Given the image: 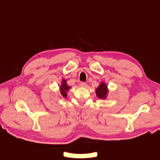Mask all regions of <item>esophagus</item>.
<instances>
[{
	"mask_svg": "<svg viewBox=\"0 0 160 160\" xmlns=\"http://www.w3.org/2000/svg\"><path fill=\"white\" fill-rule=\"evenodd\" d=\"M80 86L81 87H87V84L86 82H81L80 83Z\"/></svg>",
	"mask_w": 160,
	"mask_h": 160,
	"instance_id": "obj_1",
	"label": "esophagus"
}]
</instances>
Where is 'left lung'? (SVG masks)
I'll return each instance as SVG.
<instances>
[{"label":"left lung","instance_id":"1","mask_svg":"<svg viewBox=\"0 0 160 160\" xmlns=\"http://www.w3.org/2000/svg\"><path fill=\"white\" fill-rule=\"evenodd\" d=\"M108 93V88L107 86L105 84V83L102 82L99 87L96 90V94L97 97L100 98V99H105L106 95Z\"/></svg>","mask_w":160,"mask_h":160}]
</instances>
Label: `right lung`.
Returning <instances> with one entry per match:
<instances>
[{"label":"right lung","instance_id":"right-lung-1","mask_svg":"<svg viewBox=\"0 0 160 160\" xmlns=\"http://www.w3.org/2000/svg\"><path fill=\"white\" fill-rule=\"evenodd\" d=\"M69 87L66 84V81L65 80H63V82L62 84L60 87V91H61V94L64 98L67 97V91L69 89Z\"/></svg>","mask_w":160,"mask_h":160}]
</instances>
